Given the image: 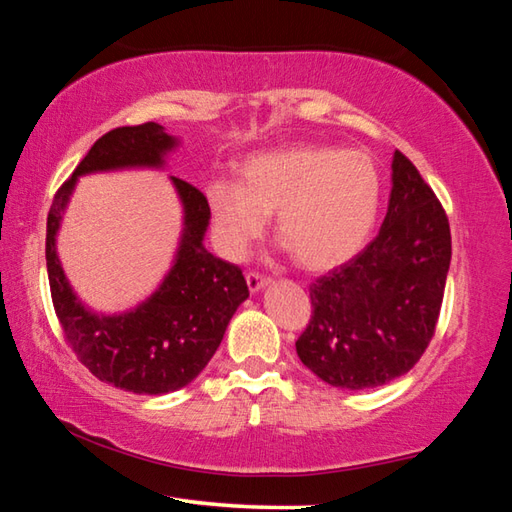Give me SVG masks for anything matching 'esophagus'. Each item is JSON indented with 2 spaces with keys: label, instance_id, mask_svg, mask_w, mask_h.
<instances>
[{
  "label": "esophagus",
  "instance_id": "obj_1",
  "mask_svg": "<svg viewBox=\"0 0 512 512\" xmlns=\"http://www.w3.org/2000/svg\"><path fill=\"white\" fill-rule=\"evenodd\" d=\"M246 282H248L250 293H257V291H262L266 287L268 277H264L262 273H248L246 275Z\"/></svg>",
  "mask_w": 512,
  "mask_h": 512
}]
</instances>
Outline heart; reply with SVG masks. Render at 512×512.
I'll list each match as a JSON object with an SVG mask.
<instances>
[{
    "label": "heart",
    "mask_w": 512,
    "mask_h": 512,
    "mask_svg": "<svg viewBox=\"0 0 512 512\" xmlns=\"http://www.w3.org/2000/svg\"><path fill=\"white\" fill-rule=\"evenodd\" d=\"M237 180L216 178L205 187L212 239L230 262H241L277 216V237L300 266L327 271L352 259L375 228L381 176L359 149L293 144L253 153Z\"/></svg>",
    "instance_id": "1"
}]
</instances>
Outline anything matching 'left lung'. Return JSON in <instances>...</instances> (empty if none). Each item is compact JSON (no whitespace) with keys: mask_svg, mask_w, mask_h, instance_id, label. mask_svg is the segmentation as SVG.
Masks as SVG:
<instances>
[{"mask_svg":"<svg viewBox=\"0 0 512 512\" xmlns=\"http://www.w3.org/2000/svg\"><path fill=\"white\" fill-rule=\"evenodd\" d=\"M452 235L443 205L404 153L379 235L311 284L300 361L329 386L361 391L409 372L427 350L443 305Z\"/></svg>","mask_w":512,"mask_h":512,"instance_id":"8db88e82","label":"left lung"}]
</instances>
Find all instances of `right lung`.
Returning <instances> with one entry per match:
<instances>
[{
    "mask_svg": "<svg viewBox=\"0 0 512 512\" xmlns=\"http://www.w3.org/2000/svg\"><path fill=\"white\" fill-rule=\"evenodd\" d=\"M178 146L160 124L121 126L94 142L58 189L47 216V273L51 300L69 348L94 377L137 395H164L187 386L214 357L237 307L248 298L241 268L207 253L210 225L205 196L171 176L183 203L176 259L155 293L124 314H94L69 287L56 253V235L76 180L85 173L160 169Z\"/></svg>",
    "mask_w": 512,
    "mask_h": 512,
    "instance_id": "right-lung-1",
    "label": "right lung"
}]
</instances>
